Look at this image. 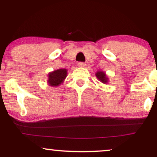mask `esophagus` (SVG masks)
Masks as SVG:
<instances>
[{"label": "esophagus", "mask_w": 157, "mask_h": 157, "mask_svg": "<svg viewBox=\"0 0 157 157\" xmlns=\"http://www.w3.org/2000/svg\"><path fill=\"white\" fill-rule=\"evenodd\" d=\"M78 66L79 67H85V66H86V63H83V62H79V63H78Z\"/></svg>", "instance_id": "34e87169"}]
</instances>
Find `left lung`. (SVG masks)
I'll return each mask as SVG.
<instances>
[{"instance_id": "8db88e82", "label": "left lung", "mask_w": 157, "mask_h": 157, "mask_svg": "<svg viewBox=\"0 0 157 157\" xmlns=\"http://www.w3.org/2000/svg\"><path fill=\"white\" fill-rule=\"evenodd\" d=\"M96 76L97 77V78L101 83H105V84H106V83H108L109 78H107L106 74H105L104 71H98L96 73Z\"/></svg>"}]
</instances>
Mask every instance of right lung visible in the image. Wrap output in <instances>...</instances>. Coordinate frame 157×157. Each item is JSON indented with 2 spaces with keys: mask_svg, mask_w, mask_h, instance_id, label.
<instances>
[{
  "mask_svg": "<svg viewBox=\"0 0 157 157\" xmlns=\"http://www.w3.org/2000/svg\"><path fill=\"white\" fill-rule=\"evenodd\" d=\"M48 76V83L49 86H58L63 82V81L67 76V70L65 68H60V69L49 73Z\"/></svg>",
  "mask_w": 157,
  "mask_h": 157,
  "instance_id": "obj_1",
  "label": "right lung"
}]
</instances>
